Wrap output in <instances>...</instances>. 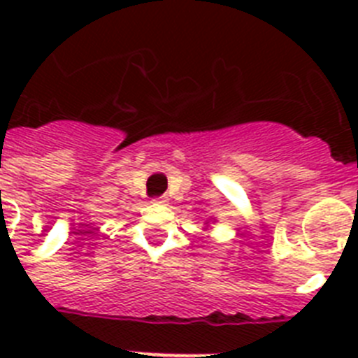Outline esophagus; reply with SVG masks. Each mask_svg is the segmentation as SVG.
<instances>
[{
	"label": "esophagus",
	"mask_w": 358,
	"mask_h": 358,
	"mask_svg": "<svg viewBox=\"0 0 358 358\" xmlns=\"http://www.w3.org/2000/svg\"><path fill=\"white\" fill-rule=\"evenodd\" d=\"M154 202H157V204H166V202H169V199H166V197H156V199H154Z\"/></svg>",
	"instance_id": "34e87169"
}]
</instances>
